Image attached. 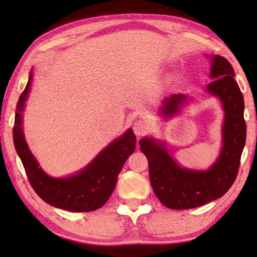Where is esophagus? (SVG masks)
I'll use <instances>...</instances> for the list:
<instances>
[{
  "mask_svg": "<svg viewBox=\"0 0 257 257\" xmlns=\"http://www.w3.org/2000/svg\"><path fill=\"white\" fill-rule=\"evenodd\" d=\"M149 123L145 121V120H137V121L134 122V132L137 136H143L148 133L149 130Z\"/></svg>",
  "mask_w": 257,
  "mask_h": 257,
  "instance_id": "obj_1",
  "label": "esophagus"
}]
</instances>
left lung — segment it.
<instances>
[{
    "mask_svg": "<svg viewBox=\"0 0 257 257\" xmlns=\"http://www.w3.org/2000/svg\"><path fill=\"white\" fill-rule=\"evenodd\" d=\"M211 94L220 97L225 111L223 148L210 170L193 171L179 167L163 145L152 139H141L140 150L149 163V178L157 198L172 210H187L203 205L224 195L237 177L242 151L246 140L244 99L234 79V69L223 56L212 57ZM185 96L174 94L163 101L162 113L172 116Z\"/></svg>",
    "mask_w": 257,
    "mask_h": 257,
    "instance_id": "1",
    "label": "left lung"
}]
</instances>
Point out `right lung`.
<instances>
[{
    "label": "right lung",
    "instance_id": "obj_1",
    "mask_svg": "<svg viewBox=\"0 0 257 257\" xmlns=\"http://www.w3.org/2000/svg\"><path fill=\"white\" fill-rule=\"evenodd\" d=\"M31 80L32 73L16 105L13 140L32 188L43 201L58 209L73 212L99 209L110 198L120 170L135 151L137 140L133 129L103 149L81 172L65 179L48 177L31 154L22 132V111L29 95Z\"/></svg>",
    "mask_w": 257,
    "mask_h": 257
}]
</instances>
